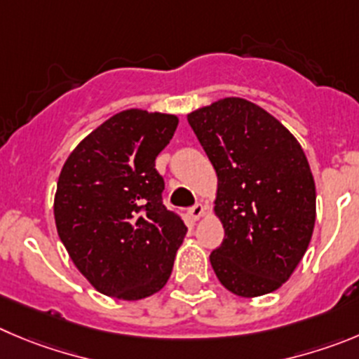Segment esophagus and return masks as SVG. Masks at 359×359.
I'll use <instances>...</instances> for the list:
<instances>
[{
  "label": "esophagus",
  "instance_id": "1",
  "mask_svg": "<svg viewBox=\"0 0 359 359\" xmlns=\"http://www.w3.org/2000/svg\"><path fill=\"white\" fill-rule=\"evenodd\" d=\"M189 214L193 219H200V217L205 214V205H202V203H196V205H193L189 209Z\"/></svg>",
  "mask_w": 359,
  "mask_h": 359
}]
</instances>
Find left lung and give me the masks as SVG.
I'll use <instances>...</instances> for the list:
<instances>
[{
  "instance_id": "obj_1",
  "label": "left lung",
  "mask_w": 359,
  "mask_h": 359,
  "mask_svg": "<svg viewBox=\"0 0 359 359\" xmlns=\"http://www.w3.org/2000/svg\"><path fill=\"white\" fill-rule=\"evenodd\" d=\"M217 175L214 214L225 239L210 253L221 285L241 297L280 289L316 225V182L299 142L280 120L241 97L187 115Z\"/></svg>"
}]
</instances>
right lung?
<instances>
[{
    "instance_id": "obj_1",
    "label": "right lung",
    "mask_w": 359,
    "mask_h": 359,
    "mask_svg": "<svg viewBox=\"0 0 359 359\" xmlns=\"http://www.w3.org/2000/svg\"><path fill=\"white\" fill-rule=\"evenodd\" d=\"M179 118L126 109L79 142L60 173L56 230L79 273L106 296L138 301L159 292L187 229L163 205L156 157Z\"/></svg>"
}]
</instances>
